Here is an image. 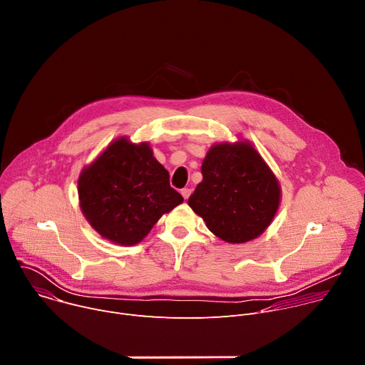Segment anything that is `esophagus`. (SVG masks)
<instances>
[{"label": "esophagus", "instance_id": "esophagus-1", "mask_svg": "<svg viewBox=\"0 0 365 365\" xmlns=\"http://www.w3.org/2000/svg\"><path fill=\"white\" fill-rule=\"evenodd\" d=\"M180 193H182V196H183L185 199H187V197L190 196L192 190H190V189H187V187H185V189H182V190H180Z\"/></svg>", "mask_w": 365, "mask_h": 365}]
</instances>
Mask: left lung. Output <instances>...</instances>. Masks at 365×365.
Segmentation results:
<instances>
[{
    "label": "left lung",
    "mask_w": 365,
    "mask_h": 365,
    "mask_svg": "<svg viewBox=\"0 0 365 365\" xmlns=\"http://www.w3.org/2000/svg\"><path fill=\"white\" fill-rule=\"evenodd\" d=\"M202 176L187 203L218 238L242 244L272 224L280 185L248 141L214 144L202 162Z\"/></svg>",
    "instance_id": "obj_1"
}]
</instances>
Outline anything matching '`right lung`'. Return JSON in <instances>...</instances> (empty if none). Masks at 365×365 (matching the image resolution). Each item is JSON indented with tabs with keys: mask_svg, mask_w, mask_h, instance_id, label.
<instances>
[{
	"mask_svg": "<svg viewBox=\"0 0 365 365\" xmlns=\"http://www.w3.org/2000/svg\"><path fill=\"white\" fill-rule=\"evenodd\" d=\"M78 195L91 227L120 245L138 244L163 214L183 202L148 143L134 144L127 137L113 141L82 170Z\"/></svg>",
	"mask_w": 365,
	"mask_h": 365,
	"instance_id": "1",
	"label": "right lung"
}]
</instances>
